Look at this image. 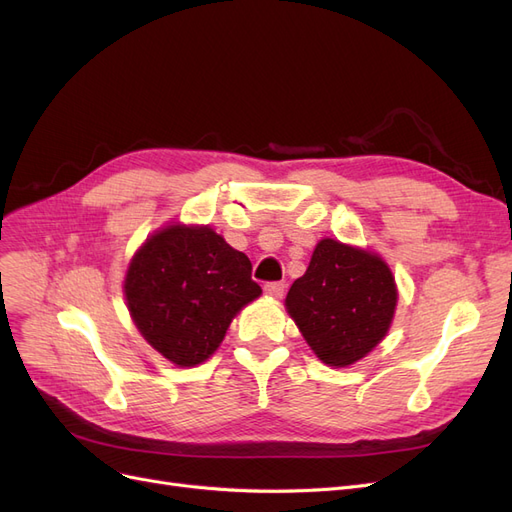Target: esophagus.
Masks as SVG:
<instances>
[{"label":"esophagus","instance_id":"34e87169","mask_svg":"<svg viewBox=\"0 0 512 512\" xmlns=\"http://www.w3.org/2000/svg\"><path fill=\"white\" fill-rule=\"evenodd\" d=\"M284 288H286L284 282H269V284H265V292L269 294V297H275V299L282 297Z\"/></svg>","mask_w":512,"mask_h":512}]
</instances>
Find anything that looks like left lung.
<instances>
[{"instance_id": "obj_1", "label": "left lung", "mask_w": 512, "mask_h": 512, "mask_svg": "<svg viewBox=\"0 0 512 512\" xmlns=\"http://www.w3.org/2000/svg\"><path fill=\"white\" fill-rule=\"evenodd\" d=\"M397 284L376 254L335 239L318 241L305 275L286 294V312L329 367L361 361L389 333Z\"/></svg>"}]
</instances>
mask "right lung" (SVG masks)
<instances>
[{
	"label": "right lung",
	"instance_id": "add662e5",
	"mask_svg": "<svg viewBox=\"0 0 512 512\" xmlns=\"http://www.w3.org/2000/svg\"><path fill=\"white\" fill-rule=\"evenodd\" d=\"M123 294L147 344L177 367H194L220 348L232 318L262 290L250 258L211 226L173 222L138 247Z\"/></svg>",
	"mask_w": 512,
	"mask_h": 512
}]
</instances>
